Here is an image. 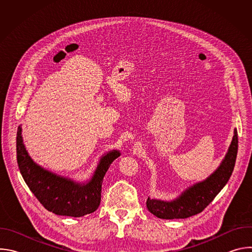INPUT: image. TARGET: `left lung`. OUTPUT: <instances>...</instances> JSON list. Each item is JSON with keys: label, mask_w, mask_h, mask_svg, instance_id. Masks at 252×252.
Instances as JSON below:
<instances>
[{"label": "left lung", "mask_w": 252, "mask_h": 252, "mask_svg": "<svg viewBox=\"0 0 252 252\" xmlns=\"http://www.w3.org/2000/svg\"><path fill=\"white\" fill-rule=\"evenodd\" d=\"M237 149V130L234 129V135L228 153L217 170L204 182L189 188L173 201L166 202L149 197L147 200L149 211L162 220L188 219L200 213L227 184L235 165Z\"/></svg>", "instance_id": "1"}]
</instances>
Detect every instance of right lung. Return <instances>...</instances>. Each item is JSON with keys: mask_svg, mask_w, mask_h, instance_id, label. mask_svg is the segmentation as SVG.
<instances>
[{"mask_svg": "<svg viewBox=\"0 0 252 252\" xmlns=\"http://www.w3.org/2000/svg\"><path fill=\"white\" fill-rule=\"evenodd\" d=\"M119 157L120 153L117 151L105 155L87 185L76 184L35 164L24 147L22 128L18 127L17 161L20 172L42 205L58 215L81 218L95 211L100 203L103 176L111 163Z\"/></svg>", "mask_w": 252, "mask_h": 252, "instance_id": "add662e5", "label": "right lung"}]
</instances>
